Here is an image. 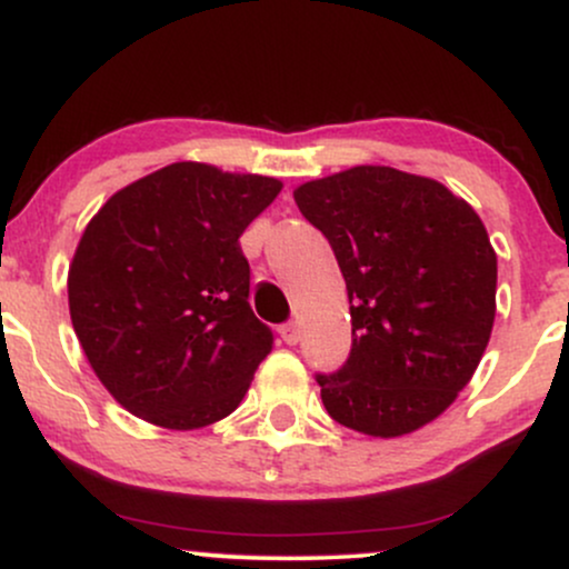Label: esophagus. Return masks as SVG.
Returning a JSON list of instances; mask_svg holds the SVG:
<instances>
[{"instance_id":"esophagus-1","label":"esophagus","mask_w":569,"mask_h":569,"mask_svg":"<svg viewBox=\"0 0 569 569\" xmlns=\"http://www.w3.org/2000/svg\"><path fill=\"white\" fill-rule=\"evenodd\" d=\"M280 337H283L286 345H297L299 342V323H283L280 326Z\"/></svg>"}]
</instances>
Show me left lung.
I'll use <instances>...</instances> for the list:
<instances>
[{
  "mask_svg": "<svg viewBox=\"0 0 569 569\" xmlns=\"http://www.w3.org/2000/svg\"><path fill=\"white\" fill-rule=\"evenodd\" d=\"M350 299L352 348L318 375L339 426L396 439L471 382L495 323L498 257L479 213L428 176L356 166L293 189Z\"/></svg>",
  "mask_w": 569,
  "mask_h": 569,
  "instance_id": "left-lung-1",
  "label": "left lung"
}]
</instances>
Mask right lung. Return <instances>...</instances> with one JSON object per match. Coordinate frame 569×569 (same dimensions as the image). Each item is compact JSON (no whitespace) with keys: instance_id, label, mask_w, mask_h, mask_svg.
<instances>
[{"instance_id":"1","label":"right lung","mask_w":569,"mask_h":569,"mask_svg":"<svg viewBox=\"0 0 569 569\" xmlns=\"http://www.w3.org/2000/svg\"><path fill=\"white\" fill-rule=\"evenodd\" d=\"M280 187L173 162L114 192L84 227L69 264L71 326L130 415L194 430L243 401L272 331L248 305L240 234Z\"/></svg>"}]
</instances>
